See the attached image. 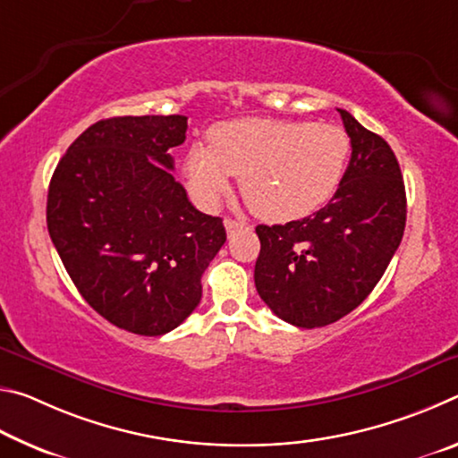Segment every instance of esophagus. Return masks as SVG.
<instances>
[{
    "mask_svg": "<svg viewBox=\"0 0 458 458\" xmlns=\"http://www.w3.org/2000/svg\"><path fill=\"white\" fill-rule=\"evenodd\" d=\"M224 226H226L228 234H234L236 230H242V228H248L246 222H238V220H232V218H226L224 220Z\"/></svg>",
    "mask_w": 458,
    "mask_h": 458,
    "instance_id": "1",
    "label": "esophagus"
}]
</instances>
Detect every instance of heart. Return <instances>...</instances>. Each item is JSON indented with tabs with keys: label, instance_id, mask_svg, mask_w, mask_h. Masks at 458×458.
Wrapping results in <instances>:
<instances>
[{
	"label": "heart",
	"instance_id": "obj_1",
	"mask_svg": "<svg viewBox=\"0 0 458 458\" xmlns=\"http://www.w3.org/2000/svg\"><path fill=\"white\" fill-rule=\"evenodd\" d=\"M352 159L347 131L331 123L236 119L210 131V147L193 145L185 157L190 190L214 208L240 175V191L260 218H307L335 196Z\"/></svg>",
	"mask_w": 458,
	"mask_h": 458
}]
</instances>
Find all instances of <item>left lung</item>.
I'll return each instance as SVG.
<instances>
[{
    "instance_id": "left-lung-1",
    "label": "left lung",
    "mask_w": 458,
    "mask_h": 458,
    "mask_svg": "<svg viewBox=\"0 0 458 458\" xmlns=\"http://www.w3.org/2000/svg\"><path fill=\"white\" fill-rule=\"evenodd\" d=\"M352 139L345 180L329 204L303 220L257 226L254 284L283 321L325 327L374 291L406 226L398 159L382 137L337 108Z\"/></svg>"
}]
</instances>
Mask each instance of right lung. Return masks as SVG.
<instances>
[{"instance_id": "right-lung-1", "label": "right lung", "mask_w": 458, "mask_h": 458, "mask_svg": "<svg viewBox=\"0 0 458 458\" xmlns=\"http://www.w3.org/2000/svg\"><path fill=\"white\" fill-rule=\"evenodd\" d=\"M185 131L183 114L103 119L50 180L46 222L66 273L98 315L137 335L188 319L226 242L222 218L196 210L172 175Z\"/></svg>"}]
</instances>
